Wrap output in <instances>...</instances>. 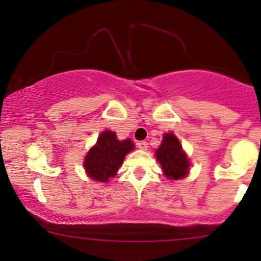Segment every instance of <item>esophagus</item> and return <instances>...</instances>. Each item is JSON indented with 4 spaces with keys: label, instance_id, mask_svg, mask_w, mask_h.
Returning a JSON list of instances; mask_svg holds the SVG:
<instances>
[{
    "label": "esophagus",
    "instance_id": "1",
    "mask_svg": "<svg viewBox=\"0 0 261 261\" xmlns=\"http://www.w3.org/2000/svg\"><path fill=\"white\" fill-rule=\"evenodd\" d=\"M137 145H138V148H139L140 150H146V149H148V143L144 142V140H142V142H138Z\"/></svg>",
    "mask_w": 261,
    "mask_h": 261
}]
</instances>
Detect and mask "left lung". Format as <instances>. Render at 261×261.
Wrapping results in <instances>:
<instances>
[{"label": "left lung", "instance_id": "1", "mask_svg": "<svg viewBox=\"0 0 261 261\" xmlns=\"http://www.w3.org/2000/svg\"><path fill=\"white\" fill-rule=\"evenodd\" d=\"M155 155L167 178L180 179L188 174L191 166L188 156L183 151L178 138L173 133L165 134Z\"/></svg>", "mask_w": 261, "mask_h": 261}]
</instances>
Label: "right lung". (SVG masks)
I'll return each mask as SVG.
<instances>
[{
	"mask_svg": "<svg viewBox=\"0 0 261 261\" xmlns=\"http://www.w3.org/2000/svg\"><path fill=\"white\" fill-rule=\"evenodd\" d=\"M133 149L134 144L129 138L118 140L115 132H102L83 162L88 176L97 182H109L123 164L125 155Z\"/></svg>",
	"mask_w": 261,
	"mask_h": 261,
	"instance_id": "1",
	"label": "right lung"
}]
</instances>
